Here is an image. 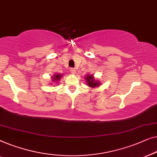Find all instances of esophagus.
I'll return each instance as SVG.
<instances>
[{
	"label": "esophagus",
	"mask_w": 157,
	"mask_h": 157,
	"mask_svg": "<svg viewBox=\"0 0 157 157\" xmlns=\"http://www.w3.org/2000/svg\"><path fill=\"white\" fill-rule=\"evenodd\" d=\"M70 72H71V73H75L76 72V70L75 69V68H70Z\"/></svg>",
	"instance_id": "esophagus-1"
}]
</instances>
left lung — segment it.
I'll return each instance as SVG.
<instances>
[{
  "label": "left lung",
  "mask_w": 157,
  "mask_h": 157,
  "mask_svg": "<svg viewBox=\"0 0 157 157\" xmlns=\"http://www.w3.org/2000/svg\"><path fill=\"white\" fill-rule=\"evenodd\" d=\"M85 79H86V81H87V85L90 86L91 87H96L97 86L100 85V83H99L98 82L94 81V79L92 75H87L85 78Z\"/></svg>",
  "instance_id": "8db88e82"
}]
</instances>
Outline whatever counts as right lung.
<instances>
[{
	"label": "right lung",
	"instance_id": "1",
	"mask_svg": "<svg viewBox=\"0 0 157 157\" xmlns=\"http://www.w3.org/2000/svg\"><path fill=\"white\" fill-rule=\"evenodd\" d=\"M61 78V75H56L53 77V78H52V79H53V81H58L59 79H60Z\"/></svg>",
	"mask_w": 157,
	"mask_h": 157
}]
</instances>
